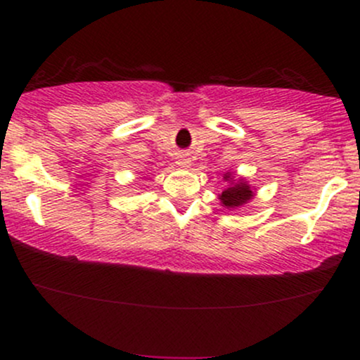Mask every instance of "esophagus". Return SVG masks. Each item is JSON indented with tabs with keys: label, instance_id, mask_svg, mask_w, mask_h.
I'll list each match as a JSON object with an SVG mask.
<instances>
[{
	"label": "esophagus",
	"instance_id": "esophagus-1",
	"mask_svg": "<svg viewBox=\"0 0 360 360\" xmlns=\"http://www.w3.org/2000/svg\"><path fill=\"white\" fill-rule=\"evenodd\" d=\"M177 164H179L181 167H188L189 166V157L186 154L179 155V157H177Z\"/></svg>",
	"mask_w": 360,
	"mask_h": 360
}]
</instances>
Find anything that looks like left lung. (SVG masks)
I'll return each mask as SVG.
<instances>
[{"label":"left lung","instance_id":"8db88e82","mask_svg":"<svg viewBox=\"0 0 360 360\" xmlns=\"http://www.w3.org/2000/svg\"><path fill=\"white\" fill-rule=\"evenodd\" d=\"M252 194L254 193L250 191L249 184L233 183L221 193L220 201L223 203V206H226V208H237V206H242L243 203H247V201L252 198Z\"/></svg>","mask_w":360,"mask_h":360}]
</instances>
